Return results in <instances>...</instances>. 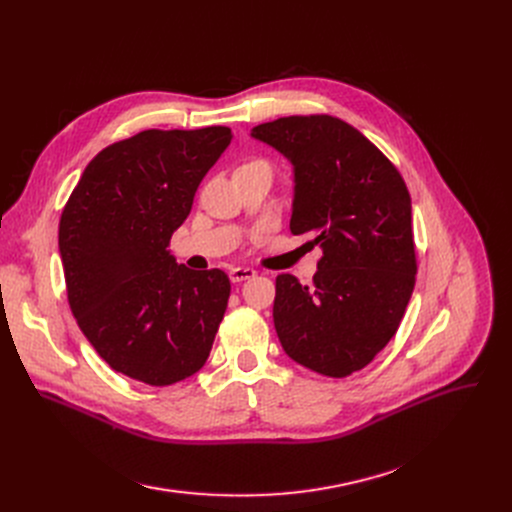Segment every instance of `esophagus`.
Here are the masks:
<instances>
[{
    "instance_id": "1",
    "label": "esophagus",
    "mask_w": 512,
    "mask_h": 512,
    "mask_svg": "<svg viewBox=\"0 0 512 512\" xmlns=\"http://www.w3.org/2000/svg\"><path fill=\"white\" fill-rule=\"evenodd\" d=\"M228 276H230V280H232L234 284H238V282H245V280L255 278L257 272L251 270V267H234V270H230Z\"/></svg>"
}]
</instances>
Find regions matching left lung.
Instances as JSON below:
<instances>
[{
    "instance_id": "left-lung-1",
    "label": "left lung",
    "mask_w": 512,
    "mask_h": 512,
    "mask_svg": "<svg viewBox=\"0 0 512 512\" xmlns=\"http://www.w3.org/2000/svg\"><path fill=\"white\" fill-rule=\"evenodd\" d=\"M251 137L292 166V234L324 251L313 284L276 278L274 326L284 353L330 378L363 369L396 334L415 286L411 197L363 134L332 116L259 124Z\"/></svg>"
}]
</instances>
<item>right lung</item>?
<instances>
[{
    "instance_id": "right-lung-1",
    "label": "right lung",
    "mask_w": 512,
    "mask_h": 512,
    "mask_svg": "<svg viewBox=\"0 0 512 512\" xmlns=\"http://www.w3.org/2000/svg\"><path fill=\"white\" fill-rule=\"evenodd\" d=\"M230 141L226 126L143 130L99 151L62 211L72 315L99 357L132 380L170 386L209 357L230 280L188 270L168 245Z\"/></svg>"
}]
</instances>
